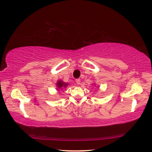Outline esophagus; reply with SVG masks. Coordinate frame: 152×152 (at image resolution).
Wrapping results in <instances>:
<instances>
[{
	"mask_svg": "<svg viewBox=\"0 0 152 152\" xmlns=\"http://www.w3.org/2000/svg\"><path fill=\"white\" fill-rule=\"evenodd\" d=\"M76 83L77 84H80V83H81V81H80V79H77V80H76Z\"/></svg>",
	"mask_w": 152,
	"mask_h": 152,
	"instance_id": "obj_1",
	"label": "esophagus"
}]
</instances>
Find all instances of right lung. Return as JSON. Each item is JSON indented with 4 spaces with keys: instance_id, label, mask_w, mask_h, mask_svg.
Listing matches in <instances>:
<instances>
[{
    "instance_id": "right-lung-1",
    "label": "right lung",
    "mask_w": 152,
    "mask_h": 152,
    "mask_svg": "<svg viewBox=\"0 0 152 152\" xmlns=\"http://www.w3.org/2000/svg\"><path fill=\"white\" fill-rule=\"evenodd\" d=\"M69 83L64 82L63 80H58L56 83V86H57V89L58 91H60V90H62L63 89H65L67 86H69Z\"/></svg>"
}]
</instances>
